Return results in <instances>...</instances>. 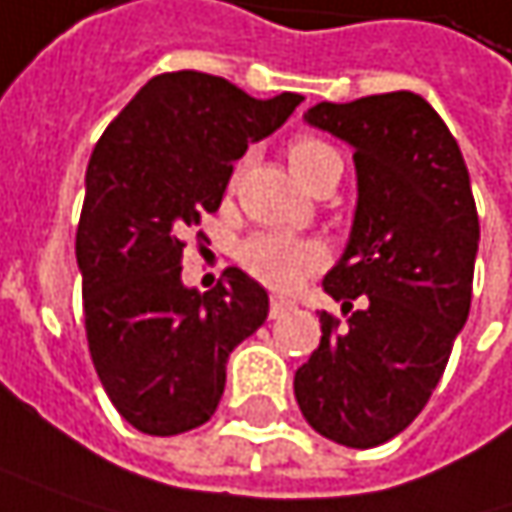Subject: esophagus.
<instances>
[{
  "mask_svg": "<svg viewBox=\"0 0 512 512\" xmlns=\"http://www.w3.org/2000/svg\"><path fill=\"white\" fill-rule=\"evenodd\" d=\"M291 309H294V303H291V300H285V297H271V317H274V320Z\"/></svg>",
  "mask_w": 512,
  "mask_h": 512,
  "instance_id": "34e87169",
  "label": "esophagus"
}]
</instances>
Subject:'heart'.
<instances>
[{
	"instance_id": "obj_1",
	"label": "heart",
	"mask_w": 512,
	"mask_h": 512,
	"mask_svg": "<svg viewBox=\"0 0 512 512\" xmlns=\"http://www.w3.org/2000/svg\"><path fill=\"white\" fill-rule=\"evenodd\" d=\"M332 160H338V154L317 136H297L288 145V165L306 186H311L314 177ZM238 262L265 285L276 291H291L326 262V253L309 238L256 233L238 247Z\"/></svg>"
}]
</instances>
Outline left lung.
I'll return each instance as SVG.
<instances>
[{
  "label": "left lung",
  "mask_w": 512,
  "mask_h": 512,
  "mask_svg": "<svg viewBox=\"0 0 512 512\" xmlns=\"http://www.w3.org/2000/svg\"><path fill=\"white\" fill-rule=\"evenodd\" d=\"M306 122L352 145L358 203L323 276L347 320L320 311L294 396L317 434L373 449L417 420L449 364L472 303L478 209L455 136L417 92L320 101Z\"/></svg>",
  "instance_id": "8db88e82"
}]
</instances>
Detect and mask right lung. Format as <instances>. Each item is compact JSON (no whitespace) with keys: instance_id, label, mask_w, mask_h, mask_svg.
<instances>
[{"instance_id":"add662e5","label":"right lung","mask_w":512,"mask_h":512,"mask_svg":"<svg viewBox=\"0 0 512 512\" xmlns=\"http://www.w3.org/2000/svg\"><path fill=\"white\" fill-rule=\"evenodd\" d=\"M300 101L165 72L92 151L75 236L87 344L110 402L142 434L171 437L209 420L230 352L268 317V291L238 268L212 291L186 288L183 236L221 206L247 145L282 128Z\"/></svg>"}]
</instances>
